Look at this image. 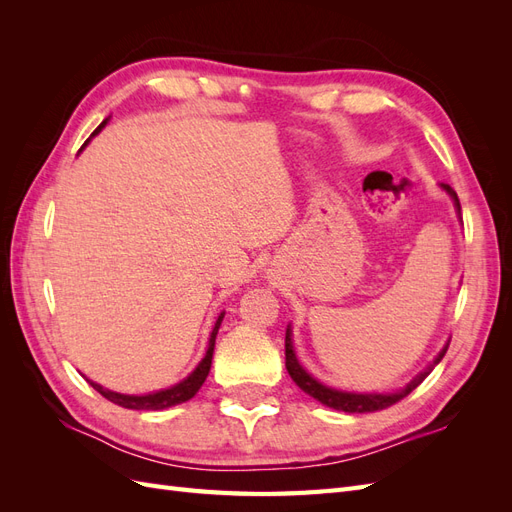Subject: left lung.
<instances>
[{
	"label": "left lung",
	"instance_id": "1",
	"mask_svg": "<svg viewBox=\"0 0 512 512\" xmlns=\"http://www.w3.org/2000/svg\"><path fill=\"white\" fill-rule=\"evenodd\" d=\"M440 188L453 198V205H455L457 213L461 215V205H459V198H457L455 190L451 188V185H446V183H440ZM448 342H451V339H448ZM448 342L438 352L436 359H433L416 378H412L404 386V389L393 391V393H356V391L333 389V386L322 384L320 380H316L312 374H309V371L299 363L297 352H294V346H292V327L288 324V327H286V369H288L290 378L294 380V384H297L303 393H307L309 397H314L316 401H320V404H324L327 408L342 410V412H348V414H354V412H359V414H363V412H378V410H384V408L397 404V401L404 399L406 395H410L416 389V386L421 384L431 374V369L442 361V356L448 350Z\"/></svg>",
	"mask_w": 512,
	"mask_h": 512
}]
</instances>
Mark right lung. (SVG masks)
Segmentation results:
<instances>
[{
  "label": "right lung",
  "instance_id": "right-lung-1",
  "mask_svg": "<svg viewBox=\"0 0 512 512\" xmlns=\"http://www.w3.org/2000/svg\"><path fill=\"white\" fill-rule=\"evenodd\" d=\"M106 123H108V119H104V121L100 123V126L94 130V134H91V136L87 138L85 145L81 147V151L89 145L91 138L98 136V134L102 132V128L106 126ZM222 320H224V312L218 316V320H215V327H213V331H211V335H209V346H207V352H205V356H203V361H200V363L194 367V371H192V374H190L188 378H183L181 382H177V384H173V386H168V389L153 391V393H147V395H126V393L108 391V389H104V386H100L98 382H91V380H87V382H89L91 386H94V389H96L102 397H106L108 401H113V404H117V406H121V408H128V410H166V408H170V406L183 404V401L192 399V397L198 393V389H200V386H203V382H205L207 376H209L211 359H213V348H215V337H218Z\"/></svg>",
  "mask_w": 512,
  "mask_h": 512
}]
</instances>
